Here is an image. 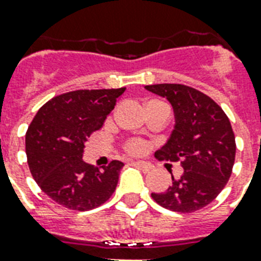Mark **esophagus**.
<instances>
[{"label": "esophagus", "mask_w": 261, "mask_h": 261, "mask_svg": "<svg viewBox=\"0 0 261 261\" xmlns=\"http://www.w3.org/2000/svg\"><path fill=\"white\" fill-rule=\"evenodd\" d=\"M135 165L138 168H141L143 172H149L151 171V165L149 163H145V161H135Z\"/></svg>", "instance_id": "1"}]
</instances>
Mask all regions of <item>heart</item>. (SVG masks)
<instances>
[{
	"mask_svg": "<svg viewBox=\"0 0 261 261\" xmlns=\"http://www.w3.org/2000/svg\"><path fill=\"white\" fill-rule=\"evenodd\" d=\"M147 147H149V145H147L146 141L141 138H131L124 143V150L131 155L145 154L147 151Z\"/></svg>",
	"mask_w": 261,
	"mask_h": 261,
	"instance_id": "heart-1",
	"label": "heart"
}]
</instances>
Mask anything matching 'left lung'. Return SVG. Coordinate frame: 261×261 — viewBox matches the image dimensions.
Segmentation results:
<instances>
[{
	"instance_id": "obj_1",
	"label": "left lung",
	"mask_w": 261,
	"mask_h": 261,
	"mask_svg": "<svg viewBox=\"0 0 261 261\" xmlns=\"http://www.w3.org/2000/svg\"><path fill=\"white\" fill-rule=\"evenodd\" d=\"M173 106L176 126L171 139L157 154L180 161L184 173L172 174V186L151 198L168 210L190 214L210 204L230 178L236 159V138L223 110L200 90L182 84L146 85Z\"/></svg>"
}]
</instances>
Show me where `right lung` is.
<instances>
[{
    "mask_svg": "<svg viewBox=\"0 0 261 261\" xmlns=\"http://www.w3.org/2000/svg\"><path fill=\"white\" fill-rule=\"evenodd\" d=\"M126 88L80 89L55 96L28 126L25 153L31 174L55 203L75 211L101 206L116 190L122 161L100 169L84 163L87 137L100 130Z\"/></svg>",
    "mask_w": 261,
    "mask_h": 261,
    "instance_id": "add662e5",
    "label": "right lung"
}]
</instances>
